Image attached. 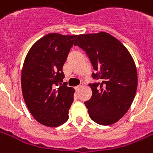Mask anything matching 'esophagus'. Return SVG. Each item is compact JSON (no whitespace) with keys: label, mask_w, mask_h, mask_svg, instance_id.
<instances>
[{"label":"esophagus","mask_w":153,"mask_h":153,"mask_svg":"<svg viewBox=\"0 0 153 153\" xmlns=\"http://www.w3.org/2000/svg\"><path fill=\"white\" fill-rule=\"evenodd\" d=\"M81 88H82V86H77V87H75V90L76 91H79Z\"/></svg>","instance_id":"1"}]
</instances>
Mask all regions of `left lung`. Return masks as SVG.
Instances as JSON below:
<instances>
[{
  "label": "left lung",
  "instance_id": "1",
  "mask_svg": "<svg viewBox=\"0 0 153 153\" xmlns=\"http://www.w3.org/2000/svg\"><path fill=\"white\" fill-rule=\"evenodd\" d=\"M74 45L85 51L100 82L90 84L91 99L84 102L91 119L100 125L117 123L128 111L138 85L137 69L127 48L108 33L79 35Z\"/></svg>",
  "mask_w": 153,
  "mask_h": 153
}]
</instances>
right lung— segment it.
<instances>
[{"mask_svg": "<svg viewBox=\"0 0 153 153\" xmlns=\"http://www.w3.org/2000/svg\"><path fill=\"white\" fill-rule=\"evenodd\" d=\"M76 37L48 34L26 56L21 74L22 96L31 115L42 125L56 127L69 118L74 89L62 83V67Z\"/></svg>", "mask_w": 153, "mask_h": 153, "instance_id": "obj_1", "label": "right lung"}]
</instances>
